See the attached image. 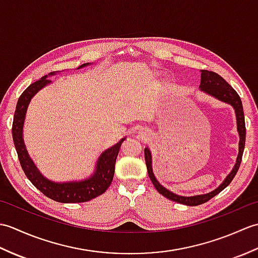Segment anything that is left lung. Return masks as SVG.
Wrapping results in <instances>:
<instances>
[{
	"mask_svg": "<svg viewBox=\"0 0 258 258\" xmlns=\"http://www.w3.org/2000/svg\"><path fill=\"white\" fill-rule=\"evenodd\" d=\"M201 72H202L201 85H200L201 91L205 92L206 94L212 95L213 97H215L217 100H220L224 103L231 104L235 109V115H236V122H237V132L239 135V143H238V155L236 158V163H235L231 173L227 175V177L223 180V183L218 186L217 188L210 191V193L195 195V196H180V195L172 193L171 190H168L167 188H165L164 186H162L160 183H158L154 173H153L151 151L149 147H145L144 150L147 173H149V176L152 180V183L154 185V187L157 189L158 193L162 194L163 196H165L168 200L179 203V204L188 205V206H196V205L204 204V203L213 199V197L216 196L218 193H221L224 188H226L227 186L231 184L233 178L235 177V175H236L238 171L240 162H242L244 147H245V138H246L243 105H242V101H240V97L236 93V91H235L233 87L217 73L212 72V71H207V70H202Z\"/></svg>",
	"mask_w": 258,
	"mask_h": 258,
	"instance_id": "left-lung-1",
	"label": "left lung"
}]
</instances>
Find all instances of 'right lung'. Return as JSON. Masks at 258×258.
<instances>
[{
    "instance_id": "1",
    "label": "right lung",
    "mask_w": 258,
    "mask_h": 258,
    "mask_svg": "<svg viewBox=\"0 0 258 258\" xmlns=\"http://www.w3.org/2000/svg\"><path fill=\"white\" fill-rule=\"evenodd\" d=\"M91 63L82 64L79 69L87 67ZM52 75H55V72L44 75L41 78V80L32 83L22 93L19 98L12 125V135L15 150L18 152L19 161L26 177L48 199L59 203L89 202L102 195L108 188V186L111 185L115 172V162H116L120 145L125 141V138L120 140L117 144L109 147V149L102 153L97 160L95 171L93 172V175H91V177L89 178L78 180V182L55 183L43 176L26 151L23 140V126L27 106H29L32 97L43 87L52 83V81L47 79L48 76Z\"/></svg>"
}]
</instances>
